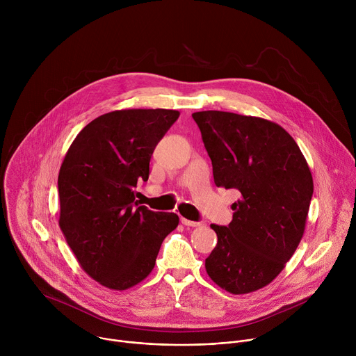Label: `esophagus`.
Masks as SVG:
<instances>
[{"mask_svg":"<svg viewBox=\"0 0 356 356\" xmlns=\"http://www.w3.org/2000/svg\"><path fill=\"white\" fill-rule=\"evenodd\" d=\"M180 221H181V224L183 225H186V227H200L201 225V222H197V221H190V220H187V218H180Z\"/></svg>","mask_w":356,"mask_h":356,"instance_id":"obj_1","label":"esophagus"}]
</instances>
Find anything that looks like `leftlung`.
I'll return each instance as SVG.
<instances>
[{"label": "left lung", "instance_id": "8db88e82", "mask_svg": "<svg viewBox=\"0 0 356 356\" xmlns=\"http://www.w3.org/2000/svg\"><path fill=\"white\" fill-rule=\"evenodd\" d=\"M217 187L235 188L228 227L206 259L211 280L232 294L269 284L286 266L306 228L313 176L296 140L280 125L225 111L194 113Z\"/></svg>", "mask_w": 356, "mask_h": 356}]
</instances>
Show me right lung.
<instances>
[{"label": "right lung", "instance_id": "1", "mask_svg": "<svg viewBox=\"0 0 356 356\" xmlns=\"http://www.w3.org/2000/svg\"><path fill=\"white\" fill-rule=\"evenodd\" d=\"M179 115L163 108L99 115L80 131L60 166V229L83 270L108 289L142 282L179 225L177 214L135 201L152 154Z\"/></svg>", "mask_w": 356, "mask_h": 356}]
</instances>
